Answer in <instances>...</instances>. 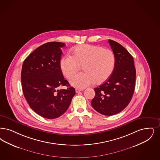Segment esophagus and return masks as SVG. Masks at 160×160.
Returning a JSON list of instances; mask_svg holds the SVG:
<instances>
[{
  "mask_svg": "<svg viewBox=\"0 0 160 160\" xmlns=\"http://www.w3.org/2000/svg\"><path fill=\"white\" fill-rule=\"evenodd\" d=\"M81 91H82V90L76 89V93H78V92H81Z\"/></svg>",
  "mask_w": 160,
  "mask_h": 160,
  "instance_id": "obj_1",
  "label": "esophagus"
}]
</instances>
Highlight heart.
I'll return each instance as SVG.
<instances>
[{"label":"heart","mask_w":160,"mask_h":160,"mask_svg":"<svg viewBox=\"0 0 160 160\" xmlns=\"http://www.w3.org/2000/svg\"><path fill=\"white\" fill-rule=\"evenodd\" d=\"M115 58L109 49L93 45H82L73 49L71 56H65L60 61V68L64 76L70 78L83 66L85 71L72 77L70 84L84 89L96 83L105 82L111 76L115 66Z\"/></svg>","instance_id":"b5f03b06"}]
</instances>
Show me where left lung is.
Here are the masks:
<instances>
[{
	"label": "left lung",
	"mask_w": 160,
	"mask_h": 160,
	"mask_svg": "<svg viewBox=\"0 0 160 160\" xmlns=\"http://www.w3.org/2000/svg\"><path fill=\"white\" fill-rule=\"evenodd\" d=\"M108 42L115 55L114 68L108 80L94 89L91 105L101 114L113 115L125 108L132 98L136 69L133 58L122 45L112 40Z\"/></svg>",
	"instance_id": "8db88e82"
}]
</instances>
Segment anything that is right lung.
I'll list each match as a JSON object with an SVG mask.
<instances>
[{
  "mask_svg": "<svg viewBox=\"0 0 160 160\" xmlns=\"http://www.w3.org/2000/svg\"><path fill=\"white\" fill-rule=\"evenodd\" d=\"M65 43L48 42L31 53L24 61L21 79L22 89L30 108L48 119L56 118L68 108L75 89L64 79L60 68ZM62 85L67 90L57 89Z\"/></svg>",
  "mask_w": 160,
  "mask_h": 160,
  "instance_id": "right-lung-1",
  "label": "right lung"
}]
</instances>
